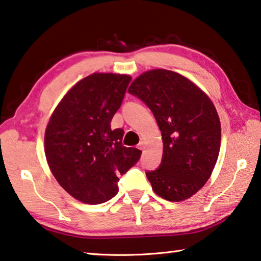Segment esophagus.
<instances>
[{"mask_svg":"<svg viewBox=\"0 0 261 261\" xmlns=\"http://www.w3.org/2000/svg\"><path fill=\"white\" fill-rule=\"evenodd\" d=\"M138 147L140 148V150H144V148H145V143L140 142V143L138 144Z\"/></svg>","mask_w":261,"mask_h":261,"instance_id":"34e87169","label":"esophagus"}]
</instances>
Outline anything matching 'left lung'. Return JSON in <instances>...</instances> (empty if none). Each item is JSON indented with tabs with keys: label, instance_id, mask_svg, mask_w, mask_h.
Here are the masks:
<instances>
[{
	"label": "left lung",
	"instance_id": "obj_1",
	"mask_svg": "<svg viewBox=\"0 0 261 261\" xmlns=\"http://www.w3.org/2000/svg\"><path fill=\"white\" fill-rule=\"evenodd\" d=\"M129 93L150 108L163 136L159 167L146 172L152 189L167 201L187 200L208 181L220 153L215 106L187 77L167 69L142 74Z\"/></svg>",
	"mask_w": 261,
	"mask_h": 261
}]
</instances>
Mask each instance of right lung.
I'll list each match as a JSON object with an SVG mask.
<instances>
[{"instance_id":"right-lung-1","label":"right lung","mask_w":261,"mask_h":261,"mask_svg":"<svg viewBox=\"0 0 261 261\" xmlns=\"http://www.w3.org/2000/svg\"><path fill=\"white\" fill-rule=\"evenodd\" d=\"M131 76L90 74L69 90L49 118L45 154L59 185L76 200L100 204L118 193V175L138 163L136 147L122 144L123 129L110 122Z\"/></svg>"}]
</instances>
